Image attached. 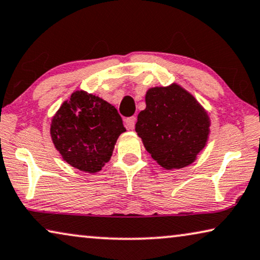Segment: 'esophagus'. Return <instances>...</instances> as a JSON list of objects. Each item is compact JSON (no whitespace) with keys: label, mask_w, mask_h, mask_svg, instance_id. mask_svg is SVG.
<instances>
[{"label":"esophagus","mask_w":260,"mask_h":260,"mask_svg":"<svg viewBox=\"0 0 260 260\" xmlns=\"http://www.w3.org/2000/svg\"><path fill=\"white\" fill-rule=\"evenodd\" d=\"M135 124H136V117H127L126 119H125V126L127 127V129H130V130H133L134 127H135Z\"/></svg>","instance_id":"34e87169"}]
</instances>
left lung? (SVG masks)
<instances>
[{"label": "left lung", "mask_w": 260, "mask_h": 260, "mask_svg": "<svg viewBox=\"0 0 260 260\" xmlns=\"http://www.w3.org/2000/svg\"><path fill=\"white\" fill-rule=\"evenodd\" d=\"M146 108L138 114L136 133L144 148L167 170L193 163L210 134L205 109L182 86H155L145 95Z\"/></svg>", "instance_id": "1"}]
</instances>
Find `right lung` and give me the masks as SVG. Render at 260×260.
<instances>
[{"mask_svg":"<svg viewBox=\"0 0 260 260\" xmlns=\"http://www.w3.org/2000/svg\"><path fill=\"white\" fill-rule=\"evenodd\" d=\"M125 131L114 105L77 90L63 102L51 119L55 148L68 164L95 174L110 160L119 135Z\"/></svg>","mask_w":260,"mask_h":260,"instance_id":"1","label":"right lung"}]
</instances>
